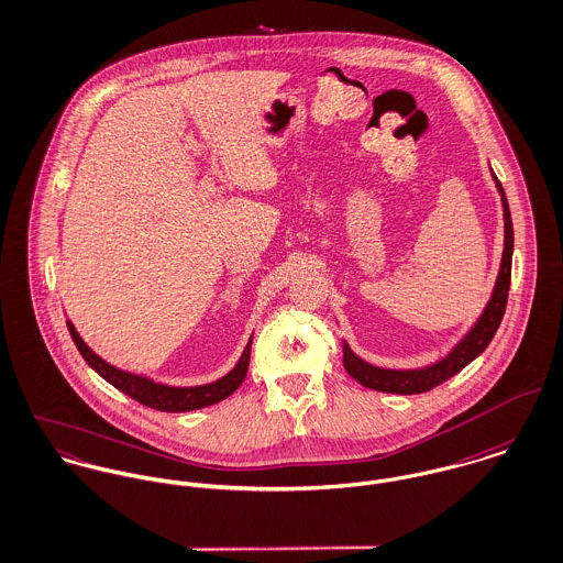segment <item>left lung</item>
I'll use <instances>...</instances> for the list:
<instances>
[{"mask_svg": "<svg viewBox=\"0 0 563 563\" xmlns=\"http://www.w3.org/2000/svg\"><path fill=\"white\" fill-rule=\"evenodd\" d=\"M493 180L497 185V191L501 196V206H504V254H501L495 288L490 292L488 303L482 309L479 318L450 349V353L445 357H441L430 365H423V367H412V369H394V367L372 365L355 355L353 349L349 346V342L342 340L344 367L363 387L374 389V391H385V394H400V396L430 391L432 387H437V385L445 383L448 378H452L454 374H459L462 367H466L473 358L479 357L486 351V346L490 344V340L495 338V333L501 324V318L506 313L508 292H510L514 230H511L510 206L506 200V191H504L501 183L497 180L495 172H493Z\"/></svg>", "mask_w": 563, "mask_h": 563, "instance_id": "1", "label": "left lung"}]
</instances>
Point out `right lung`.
I'll return each instance as SVG.
<instances>
[{"instance_id":"add662e5","label":"right lung","mask_w":563,"mask_h":563,"mask_svg":"<svg viewBox=\"0 0 563 563\" xmlns=\"http://www.w3.org/2000/svg\"><path fill=\"white\" fill-rule=\"evenodd\" d=\"M66 324H68V331H70V338H73L77 351L81 353V357L86 358V363L99 376H102L109 385H113L115 389H120L129 398L137 400L144 407H151V409L165 410V412H185V410L205 409L210 405H217V402L225 400L228 396H232L241 387V383L245 380L247 369H250L254 333H252L243 355L225 376H221L212 383H206V385L178 387V385L156 383L154 378L146 376V374L120 369V367L107 363L84 342V338L77 333V329L70 320H66Z\"/></svg>"}]
</instances>
